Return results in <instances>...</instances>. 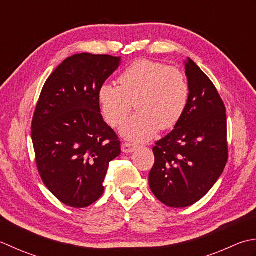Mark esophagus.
<instances>
[{"instance_id":"34e87169","label":"esophagus","mask_w":256,"mask_h":256,"mask_svg":"<svg viewBox=\"0 0 256 256\" xmlns=\"http://www.w3.org/2000/svg\"><path fill=\"white\" fill-rule=\"evenodd\" d=\"M137 149V146H134L132 144H129V142H124L122 144V152L124 154H129V152H134V151Z\"/></svg>"}]
</instances>
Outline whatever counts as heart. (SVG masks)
Returning a JSON list of instances; mask_svg holds the SVG:
<instances>
[{"instance_id":"heart-1","label":"heart","mask_w":256,"mask_h":256,"mask_svg":"<svg viewBox=\"0 0 256 256\" xmlns=\"http://www.w3.org/2000/svg\"><path fill=\"white\" fill-rule=\"evenodd\" d=\"M118 82L119 87H99V105L106 122L114 127L127 118L134 102L138 112L120 129L132 142H147L158 129L174 128L189 102L190 86L184 72L160 62L136 60L122 72Z\"/></svg>"}]
</instances>
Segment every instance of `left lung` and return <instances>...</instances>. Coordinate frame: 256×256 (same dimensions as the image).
Wrapping results in <instances>:
<instances>
[{
	"label": "left lung",
	"mask_w": 256,
	"mask_h": 256,
	"mask_svg": "<svg viewBox=\"0 0 256 256\" xmlns=\"http://www.w3.org/2000/svg\"><path fill=\"white\" fill-rule=\"evenodd\" d=\"M186 74L189 102L174 129L156 142L149 174L152 194L170 208H186L201 200L220 178L228 158L226 114L220 94L190 58Z\"/></svg>",
	"instance_id": "obj_1"
}]
</instances>
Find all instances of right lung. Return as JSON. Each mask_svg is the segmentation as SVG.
I'll use <instances>...</instances> for the list:
<instances>
[{
  "mask_svg": "<svg viewBox=\"0 0 256 256\" xmlns=\"http://www.w3.org/2000/svg\"><path fill=\"white\" fill-rule=\"evenodd\" d=\"M119 62L110 55H72L52 72L36 104L32 142L38 174L68 206H90L102 196L109 162L122 152L98 100L99 87Z\"/></svg>",
  "mask_w": 256,
  "mask_h": 256,
  "instance_id": "obj_1",
  "label": "right lung"
}]
</instances>
